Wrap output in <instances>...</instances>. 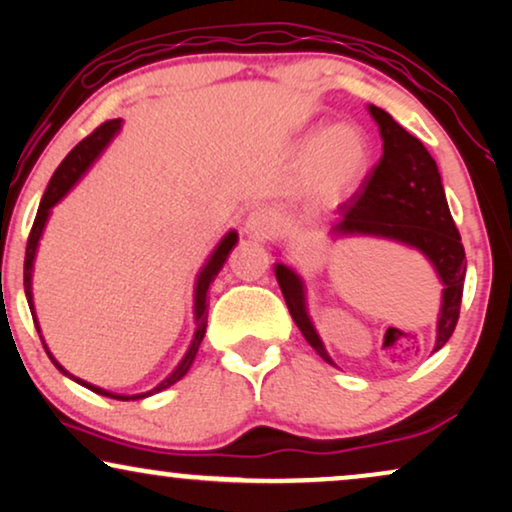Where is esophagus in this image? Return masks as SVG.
<instances>
[{
  "label": "esophagus",
  "instance_id": "esophagus-1",
  "mask_svg": "<svg viewBox=\"0 0 512 512\" xmlns=\"http://www.w3.org/2000/svg\"><path fill=\"white\" fill-rule=\"evenodd\" d=\"M245 229H248L250 236L255 238H271L278 229V213L269 206L255 208L245 220Z\"/></svg>",
  "mask_w": 512,
  "mask_h": 512
}]
</instances>
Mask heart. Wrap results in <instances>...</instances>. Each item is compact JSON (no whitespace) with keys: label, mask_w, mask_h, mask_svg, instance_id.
Returning <instances> with one entry per match:
<instances>
[{"label":"heart","mask_w":512,"mask_h":512,"mask_svg":"<svg viewBox=\"0 0 512 512\" xmlns=\"http://www.w3.org/2000/svg\"><path fill=\"white\" fill-rule=\"evenodd\" d=\"M304 163L320 201H337L358 185L370 163V147L356 126H332L304 145Z\"/></svg>","instance_id":"heart-1"}]
</instances>
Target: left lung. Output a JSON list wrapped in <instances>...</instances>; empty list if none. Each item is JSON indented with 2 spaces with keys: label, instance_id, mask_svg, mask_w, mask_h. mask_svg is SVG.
I'll return each instance as SVG.
<instances>
[{
  "label": "left lung",
  "instance_id": "1",
  "mask_svg": "<svg viewBox=\"0 0 512 512\" xmlns=\"http://www.w3.org/2000/svg\"><path fill=\"white\" fill-rule=\"evenodd\" d=\"M377 119L384 154L370 170L363 185L349 201L339 203V222L332 227L337 234H370L407 243L424 252L433 262L445 292L438 320L435 351L442 349L452 337L461 311L463 278H466V252L449 213L445 189H442L438 166L433 156L421 145L419 138L407 133L391 114L370 105ZM276 278L281 285L285 304L306 342H309L325 363H332L323 342L313 330L304 306V288L295 271L276 264Z\"/></svg>",
  "mask_w": 512,
  "mask_h": 512
}]
</instances>
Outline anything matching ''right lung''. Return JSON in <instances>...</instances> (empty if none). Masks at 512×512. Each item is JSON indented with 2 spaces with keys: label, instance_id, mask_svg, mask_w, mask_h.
Instances as JSON below:
<instances>
[{
  "label": "right lung",
  "instance_id": "obj_1",
  "mask_svg": "<svg viewBox=\"0 0 512 512\" xmlns=\"http://www.w3.org/2000/svg\"><path fill=\"white\" fill-rule=\"evenodd\" d=\"M119 126H121V119H109V121H105V124H100L98 128H95V131H93L91 135H86V138L81 140L79 145L74 147L72 152L65 156L63 163H60V166L56 168V173H53L51 182H49V187H46V192H44V199H42V203H39L37 217H34V224H32V229H30V236H27V248H25V271H23L25 295H27V304H30V311H32V320H34V325H37V316H34V306H32V262H34V252H37L39 236H42V231H44L46 217H49V210H51L53 206H56V203H58L60 199H63V196H65L67 192H70V187L74 185V182L79 180V175L84 173V170H86L88 166H91L95 156H98V154L102 152V147H105L107 142L112 140V135L119 131ZM236 238H238V236H236V231H229V234L222 238V243L217 245L215 252H213V257H210L206 267H203L201 276H199V281H196V297H194V302H196V304H194V311H196V332H194V342H192V346H189L187 356L182 358V363L177 365V370H175L173 374H170L168 379H163L161 384L156 386V388H152V391H149V393L131 395L133 400L145 398V395L159 393V391H163V388L173 386L175 381H180L182 377H185L189 367H192L194 358H196V351H199V346H201V342H203V335H206V325H208V302H206V297H208V288H210V283L215 281V276L220 274L222 264L227 262V257H229L231 248H234V245H236ZM37 332H39V325H37ZM42 344H44V339H42ZM44 349H46V346H44ZM46 353H49V349H46ZM49 358L53 360V365H56L60 372L67 374V377H72V374L67 372L63 365H58V363H56V358H53L51 353H49ZM72 379H74V381H79L81 386L91 388L93 393L109 395V398H114V400H128V395L107 393V391H102V388L86 384V381H81V379H77V377H72Z\"/></svg>",
  "mask_w": 512,
  "mask_h": 512
}]
</instances>
